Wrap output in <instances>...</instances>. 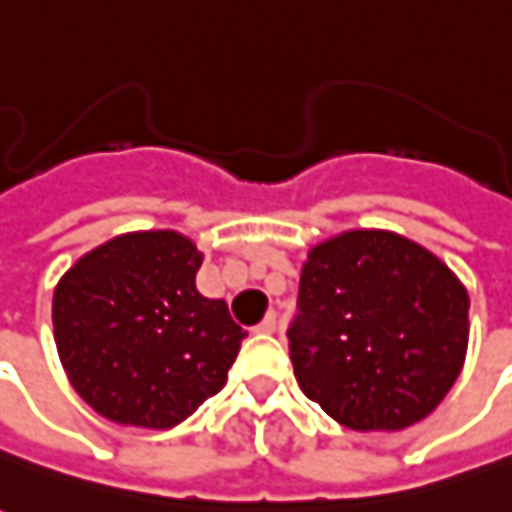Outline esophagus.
<instances>
[{"label":"esophagus","instance_id":"1","mask_svg":"<svg viewBox=\"0 0 512 512\" xmlns=\"http://www.w3.org/2000/svg\"><path fill=\"white\" fill-rule=\"evenodd\" d=\"M257 332H263V335H271V332H277V313H268L260 324H257Z\"/></svg>","mask_w":512,"mask_h":512}]
</instances>
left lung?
<instances>
[{
    "mask_svg": "<svg viewBox=\"0 0 512 512\" xmlns=\"http://www.w3.org/2000/svg\"><path fill=\"white\" fill-rule=\"evenodd\" d=\"M288 327L307 399L357 432L430 416L463 368L468 293L402 235L343 232L310 249Z\"/></svg>",
    "mask_w": 512,
    "mask_h": 512,
    "instance_id": "left-lung-1",
    "label": "left lung"
}]
</instances>
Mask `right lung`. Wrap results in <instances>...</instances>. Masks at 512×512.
Instances as JSON below:
<instances>
[{
  "label": "right lung",
  "instance_id": "1",
  "mask_svg": "<svg viewBox=\"0 0 512 512\" xmlns=\"http://www.w3.org/2000/svg\"><path fill=\"white\" fill-rule=\"evenodd\" d=\"M202 255L180 232H130L80 257L57 282L60 363L99 416L169 430L219 393L244 327L196 291Z\"/></svg>",
  "mask_w": 512,
  "mask_h": 512
}]
</instances>
